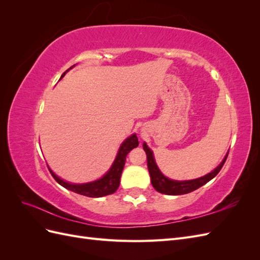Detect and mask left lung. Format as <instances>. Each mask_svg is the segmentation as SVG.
<instances>
[{
  "mask_svg": "<svg viewBox=\"0 0 260 260\" xmlns=\"http://www.w3.org/2000/svg\"><path fill=\"white\" fill-rule=\"evenodd\" d=\"M143 148H144V151L147 156V168H148L149 176H151L152 185L154 186V188L157 192L162 193V194H167V195L186 194V193H190V192L198 190L199 187L203 186L204 184H206L208 181L214 179L218 175V172L223 166V164L228 157V154H229V152H228L224 156V158L222 159V161L220 162L214 170L209 172V174L203 176L201 178H198V179L178 181V180L169 179L166 176L162 175V172L159 170L158 166H157V164L155 161L153 151L147 146V144L145 142L143 143Z\"/></svg>",
  "mask_w": 260,
  "mask_h": 260,
  "instance_id": "obj_1",
  "label": "left lung"
}]
</instances>
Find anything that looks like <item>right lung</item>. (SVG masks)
Listing matches in <instances>:
<instances>
[{"instance_id": "obj_1", "label": "right lung", "mask_w": 260, "mask_h": 260, "mask_svg": "<svg viewBox=\"0 0 260 260\" xmlns=\"http://www.w3.org/2000/svg\"><path fill=\"white\" fill-rule=\"evenodd\" d=\"M75 66L76 65L67 69L66 72L61 75L60 79L66 75L68 70L74 68ZM138 145H139L138 137L136 133H133V135H131L129 138L125 139L121 143L119 149H118L116 158L106 174L102 178H100L95 181H92V182H86V183L67 182V181L62 180L58 176L55 175L54 172L51 170V168L49 166L48 167H49V170L51 172V175L53 176V178L56 180L61 186L67 188V190L73 191L77 194L88 196V198H102V196L113 194L114 192L117 191V188H118V186H119V183H120V177H121V172L123 170V166L125 162V157H127L128 153L131 151L132 148L137 147Z\"/></svg>"}]
</instances>
